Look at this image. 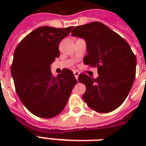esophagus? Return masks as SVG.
Wrapping results in <instances>:
<instances>
[{
  "instance_id": "1",
  "label": "esophagus",
  "mask_w": 146,
  "mask_h": 146,
  "mask_svg": "<svg viewBox=\"0 0 146 146\" xmlns=\"http://www.w3.org/2000/svg\"><path fill=\"white\" fill-rule=\"evenodd\" d=\"M73 74H74V76H75V78L77 80L78 79V76H79V74H80V73L78 72V71H73Z\"/></svg>"
}]
</instances>
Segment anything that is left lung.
I'll list each match as a JSON object with an SVG mask.
<instances>
[{"label":"left lung","instance_id":"left-lung-1","mask_svg":"<svg viewBox=\"0 0 146 146\" xmlns=\"http://www.w3.org/2000/svg\"><path fill=\"white\" fill-rule=\"evenodd\" d=\"M73 36L84 38L88 54L86 65L98 67V76L85 73L78 81L86 86L82 98L87 105L100 113H108L127 98L136 76V58L129 44L117 33L99 22L76 26Z\"/></svg>","mask_w":146,"mask_h":146}]
</instances>
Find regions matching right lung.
<instances>
[{
  "instance_id": "add662e5",
  "label": "right lung",
  "mask_w": 146,
  "mask_h": 146,
  "mask_svg": "<svg viewBox=\"0 0 146 146\" xmlns=\"http://www.w3.org/2000/svg\"><path fill=\"white\" fill-rule=\"evenodd\" d=\"M73 28L39 27L26 35L15 50L11 74L16 91L24 106L37 117L58 115L77 82L68 69L57 77L50 71V64L60 56V42Z\"/></svg>"
}]
</instances>
